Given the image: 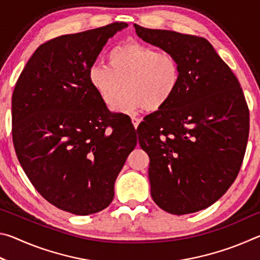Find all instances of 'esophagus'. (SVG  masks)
<instances>
[{
  "label": "esophagus",
  "mask_w": 260,
  "mask_h": 260,
  "mask_svg": "<svg viewBox=\"0 0 260 260\" xmlns=\"http://www.w3.org/2000/svg\"><path fill=\"white\" fill-rule=\"evenodd\" d=\"M141 122V119H139V118H136V117H132V124H133V126H134V128L136 129L139 127V124Z\"/></svg>",
  "instance_id": "1"
}]
</instances>
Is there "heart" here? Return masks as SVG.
<instances>
[{"label":"heart","mask_w":260,"mask_h":260,"mask_svg":"<svg viewBox=\"0 0 260 260\" xmlns=\"http://www.w3.org/2000/svg\"><path fill=\"white\" fill-rule=\"evenodd\" d=\"M108 65L93 64L88 81L107 107H111L126 90L117 110L139 109L157 111L170 103L181 83L180 61L173 54L158 51L140 42H125L107 55Z\"/></svg>","instance_id":"heart-1"}]
</instances>
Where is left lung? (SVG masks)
<instances>
[{"label": "left lung", "instance_id": "left-lung-1", "mask_svg": "<svg viewBox=\"0 0 260 260\" xmlns=\"http://www.w3.org/2000/svg\"><path fill=\"white\" fill-rule=\"evenodd\" d=\"M136 34L173 54L181 83L170 103L138 127L150 158L155 203L171 214L209 208L235 181L249 138V108L240 82L204 38L134 24Z\"/></svg>", "mask_w": 260, "mask_h": 260}]
</instances>
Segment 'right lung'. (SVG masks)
<instances>
[{"label":"right lung","instance_id":"1","mask_svg":"<svg viewBox=\"0 0 260 260\" xmlns=\"http://www.w3.org/2000/svg\"><path fill=\"white\" fill-rule=\"evenodd\" d=\"M125 27L112 23L42 43L12 94V141L24 172L43 199L77 215L108 208L138 143L129 117L110 111L88 81L109 38Z\"/></svg>","mask_w":260,"mask_h":260}]
</instances>
